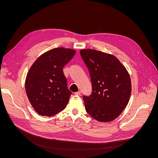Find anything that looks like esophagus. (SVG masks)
I'll list each match as a JSON object with an SVG mask.
<instances>
[{
    "instance_id": "34e87169",
    "label": "esophagus",
    "mask_w": 158,
    "mask_h": 158,
    "mask_svg": "<svg viewBox=\"0 0 158 158\" xmlns=\"http://www.w3.org/2000/svg\"><path fill=\"white\" fill-rule=\"evenodd\" d=\"M81 94V91H79V92H75V93H74V94L76 95H80Z\"/></svg>"
}]
</instances>
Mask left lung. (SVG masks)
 I'll use <instances>...</instances> for the list:
<instances>
[{"instance_id":"8db88e82","label":"left lung","mask_w":158,"mask_h":158,"mask_svg":"<svg viewBox=\"0 0 158 158\" xmlns=\"http://www.w3.org/2000/svg\"><path fill=\"white\" fill-rule=\"evenodd\" d=\"M80 54L89 70L92 85L89 96H83L86 112L98 122L117 118L127 106L131 82L126 69L113 55L92 49Z\"/></svg>"}]
</instances>
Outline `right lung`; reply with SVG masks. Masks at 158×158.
Returning a JSON list of instances; mask_svg holds the SVG:
<instances>
[{"label": "right lung", "mask_w": 158, "mask_h": 158, "mask_svg": "<svg viewBox=\"0 0 158 158\" xmlns=\"http://www.w3.org/2000/svg\"><path fill=\"white\" fill-rule=\"evenodd\" d=\"M76 54L70 48H52L41 54L32 64L25 88L33 108L40 115L52 117L63 111L72 92L63 68Z\"/></svg>", "instance_id": "1"}]
</instances>
